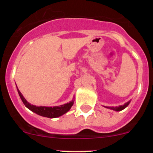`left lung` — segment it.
Returning <instances> with one entry per match:
<instances>
[{"label":"left lung","instance_id":"8db88e82","mask_svg":"<svg viewBox=\"0 0 153 153\" xmlns=\"http://www.w3.org/2000/svg\"><path fill=\"white\" fill-rule=\"evenodd\" d=\"M129 103H130V101H128V102L125 103L124 105H122V106H117V107H108V108H110V109H112V110H114V111H122L123 109H124V108L127 107L128 105L129 104Z\"/></svg>","mask_w":153,"mask_h":153}]
</instances>
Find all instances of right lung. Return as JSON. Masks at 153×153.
Returning <instances> with one entry per match:
<instances>
[{
	"label": "right lung",
	"instance_id": "add662e5",
	"mask_svg": "<svg viewBox=\"0 0 153 153\" xmlns=\"http://www.w3.org/2000/svg\"><path fill=\"white\" fill-rule=\"evenodd\" d=\"M18 93L20 96L21 99L25 105L26 107H27L29 109H30L32 111L35 112L39 115H41L42 117H48V118H56L62 116L66 112L71 109V106H73L74 101H72L69 103H67L65 106H54V107H46V106H36L34 105H31L29 102L26 101V100L24 99V96H22V93L19 91L17 88Z\"/></svg>",
	"mask_w": 153,
	"mask_h": 153
}]
</instances>
